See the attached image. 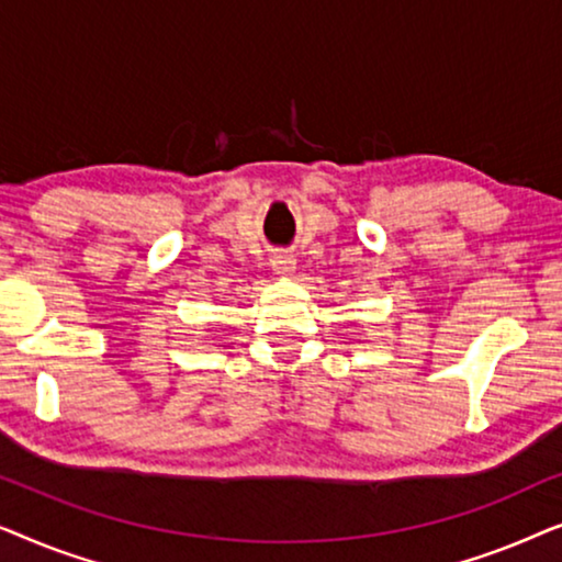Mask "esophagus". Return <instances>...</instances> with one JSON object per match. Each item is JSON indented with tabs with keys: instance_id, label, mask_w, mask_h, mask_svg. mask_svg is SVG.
<instances>
[{
	"instance_id": "esophagus-1",
	"label": "esophagus",
	"mask_w": 562,
	"mask_h": 562,
	"mask_svg": "<svg viewBox=\"0 0 562 562\" xmlns=\"http://www.w3.org/2000/svg\"><path fill=\"white\" fill-rule=\"evenodd\" d=\"M271 268L276 276H281V279H291L296 271V258L291 256V252H273Z\"/></svg>"
}]
</instances>
